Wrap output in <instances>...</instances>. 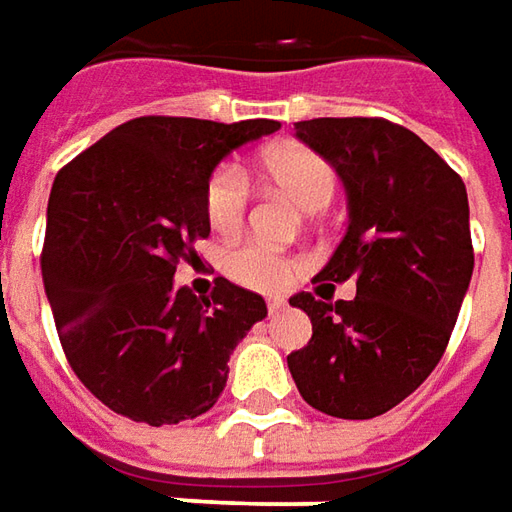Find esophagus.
<instances>
[{"label": "esophagus", "mask_w": 512, "mask_h": 512, "mask_svg": "<svg viewBox=\"0 0 512 512\" xmlns=\"http://www.w3.org/2000/svg\"><path fill=\"white\" fill-rule=\"evenodd\" d=\"M266 308H269V314H283L285 311V300H269L266 302Z\"/></svg>", "instance_id": "34e87169"}]
</instances>
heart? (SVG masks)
<instances>
[{
    "instance_id": "1",
    "label": "heart",
    "mask_w": 512,
    "mask_h": 512,
    "mask_svg": "<svg viewBox=\"0 0 512 512\" xmlns=\"http://www.w3.org/2000/svg\"><path fill=\"white\" fill-rule=\"evenodd\" d=\"M260 173L288 196L300 210L316 212L336 193V170L325 156L302 145H277L260 156ZM249 210V184L241 168L221 165L210 176L204 190V212L215 232H238ZM224 269L235 283L255 291H283L294 283L302 263L297 257L271 249L269 243L249 241L232 249L224 260Z\"/></svg>"
}]
</instances>
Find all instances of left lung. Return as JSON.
<instances>
[{"label":"left lung","instance_id":"1","mask_svg":"<svg viewBox=\"0 0 512 512\" xmlns=\"http://www.w3.org/2000/svg\"><path fill=\"white\" fill-rule=\"evenodd\" d=\"M297 137L336 168L347 232L316 280H356L353 300L294 294L314 336L288 356L300 395L344 420H370L409 398L443 358L474 274L462 179L403 125L319 117Z\"/></svg>","mask_w":512,"mask_h":512}]
</instances>
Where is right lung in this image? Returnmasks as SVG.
I'll list each match as a JSON object with an SVG mask.
<instances>
[{
  "instance_id": "add662e5",
  "label": "right lung",
  "mask_w": 512,
  "mask_h": 512,
  "mask_svg": "<svg viewBox=\"0 0 512 512\" xmlns=\"http://www.w3.org/2000/svg\"><path fill=\"white\" fill-rule=\"evenodd\" d=\"M277 128V120L137 117L58 170L44 291L69 367L111 412L173 426L210 412L227 387L229 356L266 319V300L224 277L210 297H196L173 274L210 235L212 170Z\"/></svg>"
}]
</instances>
